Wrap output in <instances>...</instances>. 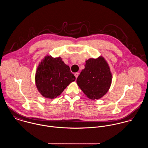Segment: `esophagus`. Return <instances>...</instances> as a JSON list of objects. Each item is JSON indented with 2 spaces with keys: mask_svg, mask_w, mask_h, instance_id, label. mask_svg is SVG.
<instances>
[{
  "mask_svg": "<svg viewBox=\"0 0 148 148\" xmlns=\"http://www.w3.org/2000/svg\"><path fill=\"white\" fill-rule=\"evenodd\" d=\"M79 73H77V72H76V73H75V77L77 79V77H78V76H79Z\"/></svg>",
  "mask_w": 148,
  "mask_h": 148,
  "instance_id": "1",
  "label": "esophagus"
}]
</instances>
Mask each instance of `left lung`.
Returning <instances> with one entry per match:
<instances>
[{
	"instance_id": "obj_1",
	"label": "left lung",
	"mask_w": 148,
	"mask_h": 148,
	"mask_svg": "<svg viewBox=\"0 0 148 148\" xmlns=\"http://www.w3.org/2000/svg\"><path fill=\"white\" fill-rule=\"evenodd\" d=\"M76 82L86 97L98 99L108 93L112 82V74L105 59L100 56L86 60Z\"/></svg>"
}]
</instances>
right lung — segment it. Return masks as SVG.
I'll use <instances>...</instances> for the list:
<instances>
[{"label": "right lung", "mask_w": 148, "mask_h": 148, "mask_svg": "<svg viewBox=\"0 0 148 148\" xmlns=\"http://www.w3.org/2000/svg\"><path fill=\"white\" fill-rule=\"evenodd\" d=\"M76 77L60 57L47 55L39 63L35 82L40 94L45 98L54 99L60 95Z\"/></svg>", "instance_id": "add662e5"}]
</instances>
